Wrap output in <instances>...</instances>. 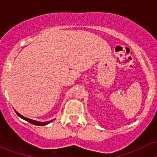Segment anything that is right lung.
<instances>
[{"mask_svg": "<svg viewBox=\"0 0 157 157\" xmlns=\"http://www.w3.org/2000/svg\"><path fill=\"white\" fill-rule=\"evenodd\" d=\"M16 113H17V115H18L19 117H20L21 118H23V120H25V121H28V122L31 123V124H35V125H39V126H44V125H46V124H49V123H51L52 121H53L55 119H53V120H51V121H36V120H33V119H30V118H26V117L23 116L22 115H20L19 112H17V111L15 110Z\"/></svg>", "mask_w": 157, "mask_h": 157, "instance_id": "add662e5", "label": "right lung"}]
</instances>
